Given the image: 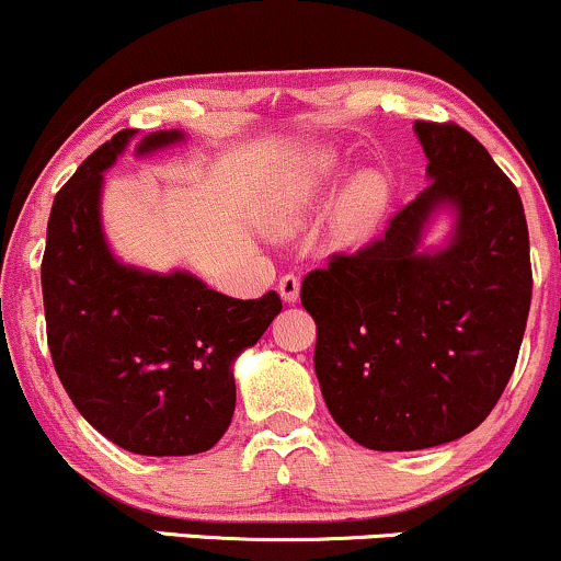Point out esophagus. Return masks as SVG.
<instances>
[{
    "mask_svg": "<svg viewBox=\"0 0 561 561\" xmlns=\"http://www.w3.org/2000/svg\"><path fill=\"white\" fill-rule=\"evenodd\" d=\"M279 295L285 302H295L300 298V276L285 274L279 279Z\"/></svg>",
    "mask_w": 561,
    "mask_h": 561,
    "instance_id": "obj_1",
    "label": "esophagus"
}]
</instances>
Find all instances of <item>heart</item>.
<instances>
[{
    "label": "heart",
    "instance_id": "obj_1",
    "mask_svg": "<svg viewBox=\"0 0 561 561\" xmlns=\"http://www.w3.org/2000/svg\"><path fill=\"white\" fill-rule=\"evenodd\" d=\"M345 163L334 147H317L306 152L272 184L263 199L261 218L274 234H289L300 229L306 218L332 197L334 186L343 179ZM390 186L385 176L364 171L345 186L334 214V240L340 244H356L366 240L388 210Z\"/></svg>",
    "mask_w": 561,
    "mask_h": 561
}]
</instances>
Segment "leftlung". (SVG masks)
Wrapping results in <instances>:
<instances>
[{
  "label": "left lung",
  "mask_w": 561,
  "mask_h": 561,
  "mask_svg": "<svg viewBox=\"0 0 561 561\" xmlns=\"http://www.w3.org/2000/svg\"><path fill=\"white\" fill-rule=\"evenodd\" d=\"M427 190L382 240L302 279L332 420L358 446L420 450L472 433L504 392L533 295L517 186L472 134L416 121ZM443 245L423 244L437 215Z\"/></svg>",
  "instance_id": "left-lung-1"
}]
</instances>
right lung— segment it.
Segmentation results:
<instances>
[{"instance_id":"obj_1","label":"right lung","mask_w":561,"mask_h":561,"mask_svg":"<svg viewBox=\"0 0 561 561\" xmlns=\"http://www.w3.org/2000/svg\"><path fill=\"white\" fill-rule=\"evenodd\" d=\"M134 128L94 150L57 192L42 261L44 317L55 371L81 416L115 446L141 456L214 448L234 414V362L268 330L282 300L216 293L184 268L131 266L102 227L105 171ZM152 131L137 158L184 141Z\"/></svg>"}]
</instances>
